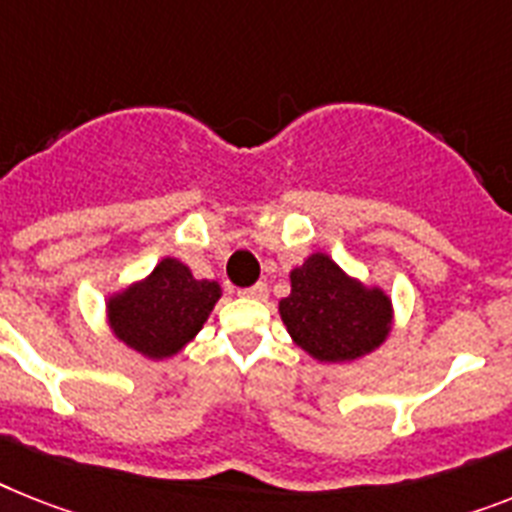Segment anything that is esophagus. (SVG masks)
<instances>
[{
  "mask_svg": "<svg viewBox=\"0 0 512 512\" xmlns=\"http://www.w3.org/2000/svg\"><path fill=\"white\" fill-rule=\"evenodd\" d=\"M240 295H243V298H253V301H264L266 295H269V290H266L264 282H256V285L240 290Z\"/></svg>",
  "mask_w": 512,
  "mask_h": 512,
  "instance_id": "34e87169",
  "label": "esophagus"
}]
</instances>
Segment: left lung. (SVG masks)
<instances>
[{
	"instance_id": "1",
	"label": "left lung",
	"mask_w": 512,
	"mask_h": 512,
	"mask_svg": "<svg viewBox=\"0 0 512 512\" xmlns=\"http://www.w3.org/2000/svg\"><path fill=\"white\" fill-rule=\"evenodd\" d=\"M280 316L290 340L314 361L350 363L387 342L395 306L387 290L316 251L290 269V295L280 301Z\"/></svg>"
}]
</instances>
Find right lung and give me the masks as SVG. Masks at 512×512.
<instances>
[{
	"label": "right lung",
	"instance_id": "right-lung-1",
	"mask_svg": "<svg viewBox=\"0 0 512 512\" xmlns=\"http://www.w3.org/2000/svg\"><path fill=\"white\" fill-rule=\"evenodd\" d=\"M219 298L217 280H196L190 266L167 256L146 277L109 293L104 314L117 342L143 358L164 361L201 332Z\"/></svg>",
	"mask_w": 512,
	"mask_h": 512
}]
</instances>
